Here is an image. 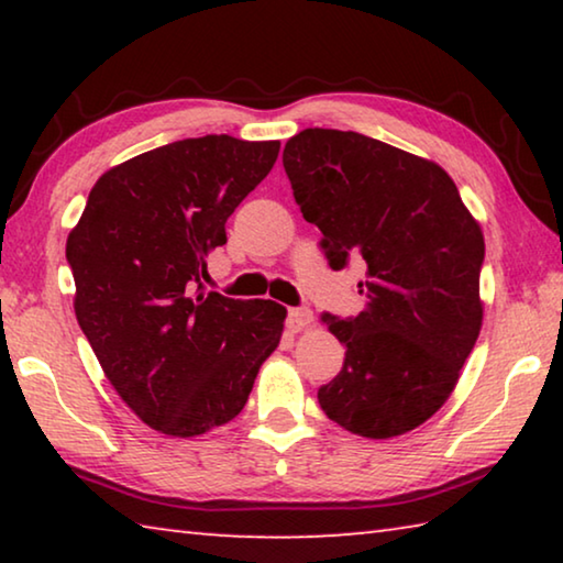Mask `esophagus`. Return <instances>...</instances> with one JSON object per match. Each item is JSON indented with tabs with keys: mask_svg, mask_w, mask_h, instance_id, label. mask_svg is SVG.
Wrapping results in <instances>:
<instances>
[{
	"mask_svg": "<svg viewBox=\"0 0 563 563\" xmlns=\"http://www.w3.org/2000/svg\"><path fill=\"white\" fill-rule=\"evenodd\" d=\"M312 322V312L310 308H290L288 310V320H285V325H288L290 332H298L302 328H308Z\"/></svg>",
	"mask_w": 563,
	"mask_h": 563,
	"instance_id": "esophagus-1",
	"label": "esophagus"
}]
</instances>
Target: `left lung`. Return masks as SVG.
Instances as JSON below:
<instances>
[{"label":"left lung","mask_w":563,"mask_h":563,"mask_svg":"<svg viewBox=\"0 0 563 563\" xmlns=\"http://www.w3.org/2000/svg\"><path fill=\"white\" fill-rule=\"evenodd\" d=\"M283 166L332 271L365 265V310L325 312L345 362L318 389L330 419L369 440L427 422L460 379L482 328L484 235L432 161L355 131L305 129Z\"/></svg>","instance_id":"obj_1"}]
</instances>
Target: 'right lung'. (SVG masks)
Masks as SVG:
<instances>
[{"label": "right lung", "instance_id": "obj_1", "mask_svg": "<svg viewBox=\"0 0 563 563\" xmlns=\"http://www.w3.org/2000/svg\"><path fill=\"white\" fill-rule=\"evenodd\" d=\"M278 141H174L103 174L66 241L74 310L109 383L148 427L196 437L241 412L285 308L206 292L225 221L271 174Z\"/></svg>", "mask_w": 563, "mask_h": 563}]
</instances>
